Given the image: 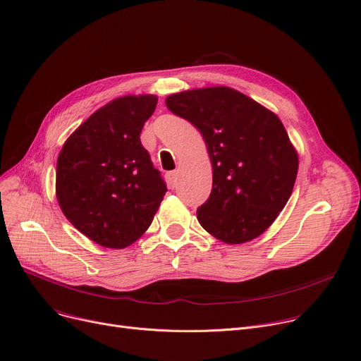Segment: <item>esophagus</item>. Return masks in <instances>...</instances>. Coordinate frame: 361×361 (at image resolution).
Instances as JSON below:
<instances>
[{"mask_svg": "<svg viewBox=\"0 0 361 361\" xmlns=\"http://www.w3.org/2000/svg\"><path fill=\"white\" fill-rule=\"evenodd\" d=\"M166 179H167V183L170 188H176L178 186V182H179V171L178 170H173V171H169L166 175Z\"/></svg>", "mask_w": 361, "mask_h": 361, "instance_id": "34e87169", "label": "esophagus"}]
</instances>
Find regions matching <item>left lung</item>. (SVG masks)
<instances>
[{
  "label": "left lung",
  "instance_id": "obj_1",
  "mask_svg": "<svg viewBox=\"0 0 361 361\" xmlns=\"http://www.w3.org/2000/svg\"><path fill=\"white\" fill-rule=\"evenodd\" d=\"M167 108L192 123L213 169L209 200L197 219L228 244L261 235L289 201L298 154L280 118L234 89L206 87L170 94Z\"/></svg>",
  "mask_w": 361,
  "mask_h": 361
}]
</instances>
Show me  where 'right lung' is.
<instances>
[{"instance_id":"obj_1","label":"right lung","mask_w":361,"mask_h":361,"mask_svg":"<svg viewBox=\"0 0 361 361\" xmlns=\"http://www.w3.org/2000/svg\"><path fill=\"white\" fill-rule=\"evenodd\" d=\"M157 96H123L97 109L57 157L56 197L66 219L96 244L124 249L149 228L167 186L142 147Z\"/></svg>"}]
</instances>
